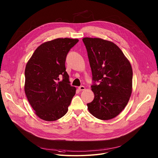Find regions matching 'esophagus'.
Listing matches in <instances>:
<instances>
[{"mask_svg": "<svg viewBox=\"0 0 158 158\" xmlns=\"http://www.w3.org/2000/svg\"><path fill=\"white\" fill-rule=\"evenodd\" d=\"M78 89H79V91H84V90H85V87L84 86H83V85H81V86H79V87H78Z\"/></svg>", "mask_w": 158, "mask_h": 158, "instance_id": "1", "label": "esophagus"}]
</instances>
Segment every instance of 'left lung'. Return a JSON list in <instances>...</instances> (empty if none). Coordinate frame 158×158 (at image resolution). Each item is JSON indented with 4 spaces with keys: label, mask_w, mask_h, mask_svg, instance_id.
Returning a JSON list of instances; mask_svg holds the SVG:
<instances>
[{
    "label": "left lung",
    "mask_w": 158,
    "mask_h": 158,
    "mask_svg": "<svg viewBox=\"0 0 158 158\" xmlns=\"http://www.w3.org/2000/svg\"><path fill=\"white\" fill-rule=\"evenodd\" d=\"M93 74L94 100L87 104L93 116L101 120L114 118L126 106L132 93V70L128 59L113 42L84 37ZM96 81H99V85Z\"/></svg>",
    "instance_id": "8db88e82"
}]
</instances>
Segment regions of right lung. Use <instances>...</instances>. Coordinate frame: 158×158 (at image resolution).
Returning <instances> with one entry per match:
<instances>
[{"instance_id": "right-lung-1", "label": "right lung", "mask_w": 158, "mask_h": 158, "mask_svg": "<svg viewBox=\"0 0 158 158\" xmlns=\"http://www.w3.org/2000/svg\"><path fill=\"white\" fill-rule=\"evenodd\" d=\"M77 39L58 38L42 44L33 53L25 69L24 91L35 114L46 121L64 116L76 94L65 62ZM63 79L59 81L60 77Z\"/></svg>"}]
</instances>
